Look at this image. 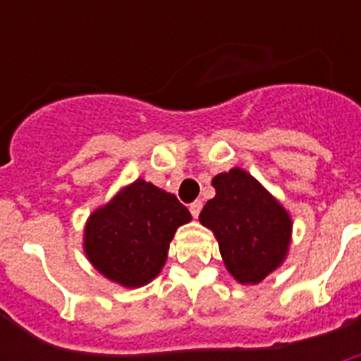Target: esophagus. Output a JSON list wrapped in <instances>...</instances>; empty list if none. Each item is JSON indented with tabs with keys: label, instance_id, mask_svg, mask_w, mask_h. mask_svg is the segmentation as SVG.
Segmentation results:
<instances>
[{
	"label": "esophagus",
	"instance_id": "34e87169",
	"mask_svg": "<svg viewBox=\"0 0 361 361\" xmlns=\"http://www.w3.org/2000/svg\"><path fill=\"white\" fill-rule=\"evenodd\" d=\"M189 209H191V215L192 217H198V214H200V209H202V202L200 200H195V202L189 206Z\"/></svg>",
	"mask_w": 361,
	"mask_h": 361
}]
</instances>
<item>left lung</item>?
Listing matches in <instances>:
<instances>
[{"mask_svg":"<svg viewBox=\"0 0 361 361\" xmlns=\"http://www.w3.org/2000/svg\"><path fill=\"white\" fill-rule=\"evenodd\" d=\"M215 197L198 221L214 232L228 274L241 285H258L288 255L292 219L285 206L243 169L212 180Z\"/></svg>","mask_w":361,"mask_h":361,"instance_id":"obj_1","label":"left lung"}]
</instances>
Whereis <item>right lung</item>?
Here are the masks:
<instances>
[{"instance_id":"right-lung-1","label":"right lung","mask_w":361,"mask_h":361,"mask_svg":"<svg viewBox=\"0 0 361 361\" xmlns=\"http://www.w3.org/2000/svg\"><path fill=\"white\" fill-rule=\"evenodd\" d=\"M189 221V209L172 192L138 178L87 217L84 252L103 277L138 288L161 274L170 241Z\"/></svg>"}]
</instances>
